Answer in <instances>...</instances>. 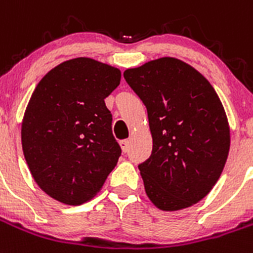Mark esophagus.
<instances>
[{"label":"esophagus","instance_id":"34e87169","mask_svg":"<svg viewBox=\"0 0 253 253\" xmlns=\"http://www.w3.org/2000/svg\"><path fill=\"white\" fill-rule=\"evenodd\" d=\"M120 145L124 153H127V151H128V146H129L128 140H122V141H120Z\"/></svg>","mask_w":253,"mask_h":253}]
</instances>
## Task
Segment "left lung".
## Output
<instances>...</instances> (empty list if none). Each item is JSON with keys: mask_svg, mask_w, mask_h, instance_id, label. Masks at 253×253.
<instances>
[{"mask_svg": "<svg viewBox=\"0 0 253 253\" xmlns=\"http://www.w3.org/2000/svg\"><path fill=\"white\" fill-rule=\"evenodd\" d=\"M146 107L153 151L139 166L151 203L164 211L192 206L220 177L230 146L218 94L183 61L163 57L124 72Z\"/></svg>", "mask_w": 253, "mask_h": 253, "instance_id": "1", "label": "left lung"}]
</instances>
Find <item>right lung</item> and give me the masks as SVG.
I'll return each instance as SVG.
<instances>
[{"label": "right lung", "mask_w": 253, "mask_h": 253, "mask_svg": "<svg viewBox=\"0 0 253 253\" xmlns=\"http://www.w3.org/2000/svg\"><path fill=\"white\" fill-rule=\"evenodd\" d=\"M120 81L116 67L79 57L56 66L35 87L21 144L33 178L52 199L86 203L117 166L121 148L104 99Z\"/></svg>", "instance_id": "right-lung-1"}]
</instances>
